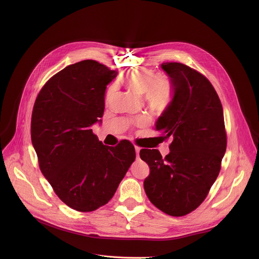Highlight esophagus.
Wrapping results in <instances>:
<instances>
[{
  "label": "esophagus",
  "mask_w": 259,
  "mask_h": 259,
  "mask_svg": "<svg viewBox=\"0 0 259 259\" xmlns=\"http://www.w3.org/2000/svg\"><path fill=\"white\" fill-rule=\"evenodd\" d=\"M139 152H140V147L135 145V153H136V157L139 158Z\"/></svg>",
  "instance_id": "esophagus-1"
}]
</instances>
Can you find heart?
Here are the masks:
<instances>
[{"label":"heart","instance_id":"heart-1","mask_svg":"<svg viewBox=\"0 0 259 259\" xmlns=\"http://www.w3.org/2000/svg\"><path fill=\"white\" fill-rule=\"evenodd\" d=\"M126 84L136 94L145 93L149 104L157 109H164L172 97V86L166 77H155L152 69L133 68L126 73ZM147 123L145 118L138 120L139 125Z\"/></svg>","mask_w":259,"mask_h":259}]
</instances>
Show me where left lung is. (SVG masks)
I'll return each instance as SVG.
<instances>
[{
  "mask_svg": "<svg viewBox=\"0 0 259 259\" xmlns=\"http://www.w3.org/2000/svg\"><path fill=\"white\" fill-rule=\"evenodd\" d=\"M173 97L156 123L170 153L157 150L139 155L150 167L143 187L150 201L171 216L197 209L216 180L227 150L224 109L209 80L179 62H165Z\"/></svg>",
  "mask_w": 259,
  "mask_h": 259,
  "instance_id": "left-lung-1",
  "label": "left lung"
}]
</instances>
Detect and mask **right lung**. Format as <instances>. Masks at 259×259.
Masks as SVG:
<instances>
[{"label": "right lung", "mask_w": 259, "mask_h": 259, "mask_svg": "<svg viewBox=\"0 0 259 259\" xmlns=\"http://www.w3.org/2000/svg\"><path fill=\"white\" fill-rule=\"evenodd\" d=\"M117 73L95 60L70 64L44 85L33 105L30 134L40 169L77 211L105 205L135 160L130 141L107 146L91 129L101 122L105 89Z\"/></svg>", "instance_id": "obj_1"}]
</instances>
